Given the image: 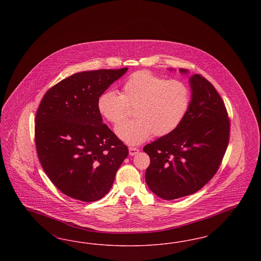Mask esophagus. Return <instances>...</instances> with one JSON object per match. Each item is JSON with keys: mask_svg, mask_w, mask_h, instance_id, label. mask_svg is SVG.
<instances>
[{"mask_svg": "<svg viewBox=\"0 0 261 261\" xmlns=\"http://www.w3.org/2000/svg\"><path fill=\"white\" fill-rule=\"evenodd\" d=\"M138 152H139V149L138 148H134V147H130L129 148V154L130 155H135Z\"/></svg>", "mask_w": 261, "mask_h": 261, "instance_id": "34e87169", "label": "esophagus"}]
</instances>
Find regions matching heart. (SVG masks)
<instances>
[{"label": "heart", "instance_id": "b5f03b06", "mask_svg": "<svg viewBox=\"0 0 261 261\" xmlns=\"http://www.w3.org/2000/svg\"><path fill=\"white\" fill-rule=\"evenodd\" d=\"M191 92L186 83L168 80L148 70L130 75L123 83L121 94L112 90L102 92L97 108L102 117L116 124L134 108L135 119L115 127V133L124 143L135 146L152 134L163 137L172 133L186 116Z\"/></svg>", "mask_w": 261, "mask_h": 261}]
</instances>
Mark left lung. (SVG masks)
<instances>
[{
  "label": "left lung",
  "mask_w": 261,
  "mask_h": 261,
  "mask_svg": "<svg viewBox=\"0 0 261 261\" xmlns=\"http://www.w3.org/2000/svg\"><path fill=\"white\" fill-rule=\"evenodd\" d=\"M181 73L188 70L180 68ZM192 99L172 133L144 147L149 154L146 182L163 199L190 196L217 172L229 143L230 120L223 100L201 75L190 77Z\"/></svg>",
  "instance_id": "obj_1"
}]
</instances>
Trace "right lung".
<instances>
[{"label": "right lung", "instance_id": "add662e5", "mask_svg": "<svg viewBox=\"0 0 261 261\" xmlns=\"http://www.w3.org/2000/svg\"><path fill=\"white\" fill-rule=\"evenodd\" d=\"M128 70L71 75L50 88L35 118L38 158L53 184L72 199L92 202L111 190L128 148L102 123L99 95Z\"/></svg>", "mask_w": 261, "mask_h": 261}]
</instances>
